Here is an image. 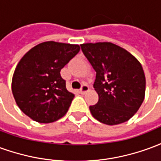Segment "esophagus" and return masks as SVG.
<instances>
[{
	"label": "esophagus",
	"mask_w": 161,
	"mask_h": 161,
	"mask_svg": "<svg viewBox=\"0 0 161 161\" xmlns=\"http://www.w3.org/2000/svg\"><path fill=\"white\" fill-rule=\"evenodd\" d=\"M88 91H89V87H88L87 84H83L80 89L81 94H85V92H87Z\"/></svg>",
	"instance_id": "esophagus-1"
}]
</instances>
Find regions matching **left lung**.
I'll list each match as a JSON object with an SVG mask.
<instances>
[{
    "label": "left lung",
    "instance_id": "obj_1",
    "mask_svg": "<svg viewBox=\"0 0 161 161\" xmlns=\"http://www.w3.org/2000/svg\"><path fill=\"white\" fill-rule=\"evenodd\" d=\"M81 49L97 72L94 88L99 99L90 106L91 115L107 125L128 121L145 97L146 77L141 63L110 42L86 43Z\"/></svg>",
    "mask_w": 161,
    "mask_h": 161
}]
</instances>
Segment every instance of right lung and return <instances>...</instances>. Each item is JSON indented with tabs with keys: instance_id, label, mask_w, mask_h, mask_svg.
Segmentation results:
<instances>
[{
	"instance_id": "1",
	"label": "right lung",
	"mask_w": 161,
	"mask_h": 161,
	"mask_svg": "<svg viewBox=\"0 0 161 161\" xmlns=\"http://www.w3.org/2000/svg\"><path fill=\"white\" fill-rule=\"evenodd\" d=\"M79 51L78 45L47 41L22 57L13 76L12 92L25 115L50 123L66 114L74 94L67 91L60 70Z\"/></svg>"
}]
</instances>
